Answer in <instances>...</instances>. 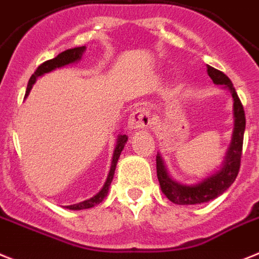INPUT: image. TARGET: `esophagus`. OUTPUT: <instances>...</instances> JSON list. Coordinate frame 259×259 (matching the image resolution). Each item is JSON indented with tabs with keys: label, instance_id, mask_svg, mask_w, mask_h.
Wrapping results in <instances>:
<instances>
[{
	"label": "esophagus",
	"instance_id": "obj_1",
	"mask_svg": "<svg viewBox=\"0 0 259 259\" xmlns=\"http://www.w3.org/2000/svg\"><path fill=\"white\" fill-rule=\"evenodd\" d=\"M151 125V114L147 108L138 107L130 115L128 119V127L131 130H143V128H148Z\"/></svg>",
	"mask_w": 259,
	"mask_h": 259
}]
</instances>
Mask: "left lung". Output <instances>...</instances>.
<instances>
[{"instance_id": "8db88e82", "label": "left lung", "mask_w": 259, "mask_h": 259, "mask_svg": "<svg viewBox=\"0 0 259 259\" xmlns=\"http://www.w3.org/2000/svg\"><path fill=\"white\" fill-rule=\"evenodd\" d=\"M207 73L216 85H223V89L231 93L233 101V119L235 127L232 134V141L228 151L225 154L222 167L207 178L194 185H182L174 181L167 171L165 162L160 153L156 156L157 163V178L160 182L162 191L170 202L176 204H200V203L213 200L222 195L225 190H228L232 183L235 182L236 177L240 170L241 154H242V143H244L245 132V112L242 103L238 98L236 89L233 88L231 79L220 70L207 65Z\"/></svg>"}]
</instances>
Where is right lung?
<instances>
[{
    "instance_id": "add662e5",
    "label": "right lung",
    "mask_w": 259,
    "mask_h": 259,
    "mask_svg": "<svg viewBox=\"0 0 259 259\" xmlns=\"http://www.w3.org/2000/svg\"><path fill=\"white\" fill-rule=\"evenodd\" d=\"M85 50H86L85 46H82V47L70 48V50H66V51H64V52H61V54H59L56 57H55V59H52V60L46 61V63L41 64L40 66H37V69L35 70L34 74L31 76L30 81H28L26 96H28V93H30L31 88H32V85L36 82V79L39 78V77H41L43 74H46V73L52 72V70H55V69L63 68V66H65V65H69V64L77 63V61L81 60V57H82ZM127 140H128V136H125V135H119L118 136L116 145H115V149H114V154H112L111 167H110L107 180H106L105 185H103V187L101 189V191H99V193H97L94 196H92L90 199H86V200H83V202L76 203V204H72V205H65V208L72 209V211H79V209L92 208V207H94V205L99 204V203H102L103 199L107 196L108 189H110V185H111L112 178H114L115 169H116V163H118L119 157H120V153H121V151H123V148H124Z\"/></svg>"
}]
</instances>
